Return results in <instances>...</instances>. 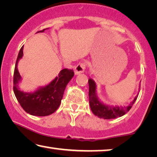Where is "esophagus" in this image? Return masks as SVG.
<instances>
[{
  "label": "esophagus",
  "instance_id": "esophagus-1",
  "mask_svg": "<svg viewBox=\"0 0 157 157\" xmlns=\"http://www.w3.org/2000/svg\"><path fill=\"white\" fill-rule=\"evenodd\" d=\"M85 70V64L84 63H79V64H78V65L75 67V74L76 75H78L79 74H81L84 72Z\"/></svg>",
  "mask_w": 157,
  "mask_h": 157
}]
</instances>
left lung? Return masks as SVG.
<instances>
[{"label":"left lung","mask_w":157,"mask_h":157,"mask_svg":"<svg viewBox=\"0 0 157 157\" xmlns=\"http://www.w3.org/2000/svg\"><path fill=\"white\" fill-rule=\"evenodd\" d=\"M89 82V99H90V106L92 113L100 118L104 119H114L125 115L128 111H130L131 107L136 101L138 94L134 98L132 101L126 106H113L104 104L99 99L97 93V84L92 79L90 78ZM140 86H139V90Z\"/></svg>","instance_id":"8db88e82"}]
</instances>
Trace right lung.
I'll return each instance as SVG.
<instances>
[{"mask_svg":"<svg viewBox=\"0 0 157 157\" xmlns=\"http://www.w3.org/2000/svg\"><path fill=\"white\" fill-rule=\"evenodd\" d=\"M48 29V28H47ZM44 29L38 32H44ZM22 46L18 53L14 71L13 91L18 102L22 109L30 115L36 116H49L59 107L63 96L65 89L74 76L72 70L65 68L60 71L58 76L47 85L40 86L32 92H25L20 90L19 83L22 77L17 69V63L23 56Z\"/></svg>","mask_w":157,"mask_h":157,"instance_id":"obj_1","label":"right lung"}]
</instances>
